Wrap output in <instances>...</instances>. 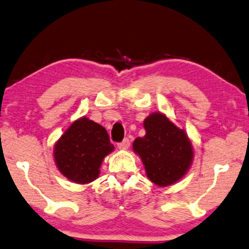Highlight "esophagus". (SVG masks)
Listing matches in <instances>:
<instances>
[{
    "instance_id": "34e87169",
    "label": "esophagus",
    "mask_w": 249,
    "mask_h": 249,
    "mask_svg": "<svg viewBox=\"0 0 249 249\" xmlns=\"http://www.w3.org/2000/svg\"><path fill=\"white\" fill-rule=\"evenodd\" d=\"M129 146V140L128 139H124L121 143H118V149L120 150H127Z\"/></svg>"
}]
</instances>
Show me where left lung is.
<instances>
[{"instance_id":"1","label":"left lung","mask_w":249,"mask_h":249,"mask_svg":"<svg viewBox=\"0 0 249 249\" xmlns=\"http://www.w3.org/2000/svg\"><path fill=\"white\" fill-rule=\"evenodd\" d=\"M143 126L145 135L134 140L133 150L144 164L146 176L160 187L177 183L193 162L191 140L164 114H150Z\"/></svg>"}]
</instances>
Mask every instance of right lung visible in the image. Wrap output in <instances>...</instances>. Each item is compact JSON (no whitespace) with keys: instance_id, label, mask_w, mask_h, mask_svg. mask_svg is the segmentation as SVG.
Wrapping results in <instances>:
<instances>
[{"instance_id":"1","label":"right lung","mask_w":249,"mask_h":249,"mask_svg":"<svg viewBox=\"0 0 249 249\" xmlns=\"http://www.w3.org/2000/svg\"><path fill=\"white\" fill-rule=\"evenodd\" d=\"M113 150L105 127L85 116L73 122L55 143L54 159L69 180L88 184L97 179L101 162Z\"/></svg>"}]
</instances>
